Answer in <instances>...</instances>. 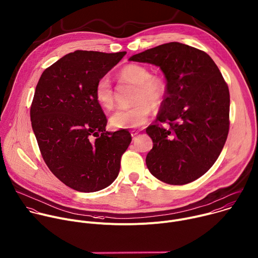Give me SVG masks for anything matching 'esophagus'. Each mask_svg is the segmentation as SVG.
Returning a JSON list of instances; mask_svg holds the SVG:
<instances>
[{
  "label": "esophagus",
  "mask_w": 258,
  "mask_h": 258,
  "mask_svg": "<svg viewBox=\"0 0 258 258\" xmlns=\"http://www.w3.org/2000/svg\"><path fill=\"white\" fill-rule=\"evenodd\" d=\"M130 132H131V136H132L133 138H135V137L139 134V130H131Z\"/></svg>",
  "instance_id": "esophagus-1"
}]
</instances>
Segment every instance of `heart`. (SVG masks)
<instances>
[{"label":"heart","mask_w":258,"mask_h":258,"mask_svg":"<svg viewBox=\"0 0 258 258\" xmlns=\"http://www.w3.org/2000/svg\"><path fill=\"white\" fill-rule=\"evenodd\" d=\"M122 81L136 85L133 101L129 108L118 109L110 118V123L117 129H133L144 125L151 113V106L159 108L165 100L168 84L161 75L151 74L150 70L140 64H128L118 73ZM94 98L104 109L110 110L115 104V91L111 80L104 76L97 80Z\"/></svg>","instance_id":"heart-1"}]
</instances>
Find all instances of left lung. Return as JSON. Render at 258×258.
Masks as SVG:
<instances>
[{
  "instance_id": "left-lung-1",
  "label": "left lung",
  "mask_w": 258,
  "mask_h": 258,
  "mask_svg": "<svg viewBox=\"0 0 258 258\" xmlns=\"http://www.w3.org/2000/svg\"><path fill=\"white\" fill-rule=\"evenodd\" d=\"M129 60L159 66L168 84L157 122L146 128L153 141L149 172L171 185L198 179L216 163L229 133L230 92L218 66L205 51L176 41Z\"/></svg>"
}]
</instances>
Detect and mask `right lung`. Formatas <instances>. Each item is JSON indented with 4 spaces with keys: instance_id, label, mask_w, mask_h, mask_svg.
Returning <instances> with one entry per match:
<instances>
[{
    "instance_id": "add662e5",
    "label": "right lung",
    "mask_w": 258,
    "mask_h": 258,
    "mask_svg": "<svg viewBox=\"0 0 258 258\" xmlns=\"http://www.w3.org/2000/svg\"><path fill=\"white\" fill-rule=\"evenodd\" d=\"M125 54L75 50L46 68L36 85L30 119L41 157L51 173L76 191L111 185L132 140L125 129L106 131L107 117L94 98L97 80Z\"/></svg>"
}]
</instances>
